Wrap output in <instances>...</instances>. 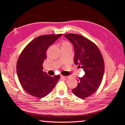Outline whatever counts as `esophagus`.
Returning <instances> with one entry per match:
<instances>
[{
    "label": "esophagus",
    "instance_id": "1",
    "mask_svg": "<svg viewBox=\"0 0 125 125\" xmlns=\"http://www.w3.org/2000/svg\"><path fill=\"white\" fill-rule=\"evenodd\" d=\"M60 78H64V79H66V78H67V76H63V75H61V76H60Z\"/></svg>",
    "mask_w": 125,
    "mask_h": 125
}]
</instances>
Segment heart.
Returning a JSON list of instances; mask_svg holds the SVG:
<instances>
[{"instance_id":"heart-1","label":"heart","mask_w":125,"mask_h":125,"mask_svg":"<svg viewBox=\"0 0 125 125\" xmlns=\"http://www.w3.org/2000/svg\"><path fill=\"white\" fill-rule=\"evenodd\" d=\"M64 46H72V45L68 41H64L62 43V47H64Z\"/></svg>"}]
</instances>
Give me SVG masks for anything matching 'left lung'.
I'll return each instance as SVG.
<instances>
[{"instance_id":"obj_1","label":"left lung","mask_w":125,"mask_h":125,"mask_svg":"<svg viewBox=\"0 0 125 125\" xmlns=\"http://www.w3.org/2000/svg\"><path fill=\"white\" fill-rule=\"evenodd\" d=\"M64 36L73 45L74 63L85 72L78 79L77 87L72 92L76 97L84 99L93 95L100 85L104 72L103 58L98 47L85 37L75 34Z\"/></svg>"}]
</instances>
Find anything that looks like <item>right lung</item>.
Returning <instances> with one entry per match:
<instances>
[{
	"instance_id": "add662e5",
	"label": "right lung",
	"mask_w": 125,
	"mask_h": 125,
	"mask_svg": "<svg viewBox=\"0 0 125 125\" xmlns=\"http://www.w3.org/2000/svg\"><path fill=\"white\" fill-rule=\"evenodd\" d=\"M62 34H50L37 37L24 48L17 61L16 73L20 83L30 95L42 98L52 91L60 75L51 77L42 71L46 59V51Z\"/></svg>"
}]
</instances>
